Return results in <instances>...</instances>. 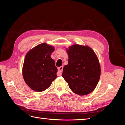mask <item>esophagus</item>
Segmentation results:
<instances>
[{
  "mask_svg": "<svg viewBox=\"0 0 125 125\" xmlns=\"http://www.w3.org/2000/svg\"><path fill=\"white\" fill-rule=\"evenodd\" d=\"M63 67H58V72L57 73V75L58 76H60L62 75V71H63Z\"/></svg>",
  "mask_w": 125,
  "mask_h": 125,
  "instance_id": "esophagus-1",
  "label": "esophagus"
}]
</instances>
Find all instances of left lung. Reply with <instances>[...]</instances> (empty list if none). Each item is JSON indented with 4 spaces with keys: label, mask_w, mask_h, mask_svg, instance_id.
Instances as JSON below:
<instances>
[{
    "label": "left lung",
    "mask_w": 125,
    "mask_h": 125,
    "mask_svg": "<svg viewBox=\"0 0 125 125\" xmlns=\"http://www.w3.org/2000/svg\"><path fill=\"white\" fill-rule=\"evenodd\" d=\"M68 64L62 76L75 94L85 95L97 86L100 76V66L97 55L87 46L74 44L67 49Z\"/></svg>",
    "instance_id": "left-lung-1"
}]
</instances>
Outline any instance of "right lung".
Returning a JSON list of instances; mask_svg holds the SVG:
<instances>
[{
  "instance_id": "1",
  "label": "right lung",
  "mask_w": 125,
  "mask_h": 125,
  "mask_svg": "<svg viewBox=\"0 0 125 125\" xmlns=\"http://www.w3.org/2000/svg\"><path fill=\"white\" fill-rule=\"evenodd\" d=\"M54 50V47L43 43L33 48L26 54L22 76L26 83L34 91H44L57 77L55 62L50 57Z\"/></svg>"
}]
</instances>
